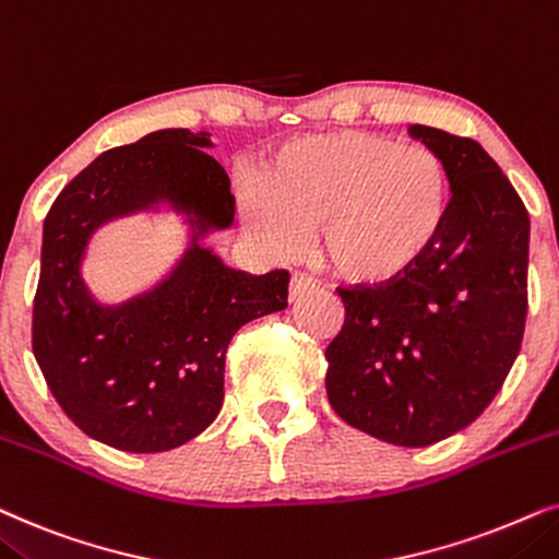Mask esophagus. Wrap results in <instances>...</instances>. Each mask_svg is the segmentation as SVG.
Instances as JSON below:
<instances>
[{
    "mask_svg": "<svg viewBox=\"0 0 559 559\" xmlns=\"http://www.w3.org/2000/svg\"><path fill=\"white\" fill-rule=\"evenodd\" d=\"M314 288H317V284H314V281L309 278V275H304V273H294V275H292V286H288V299H292V301L301 299L304 294L314 292Z\"/></svg>",
    "mask_w": 559,
    "mask_h": 559,
    "instance_id": "1",
    "label": "esophagus"
}]
</instances>
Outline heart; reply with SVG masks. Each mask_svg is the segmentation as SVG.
<instances>
[{"label":"heart","instance_id":"b5f03b06","mask_svg":"<svg viewBox=\"0 0 559 559\" xmlns=\"http://www.w3.org/2000/svg\"><path fill=\"white\" fill-rule=\"evenodd\" d=\"M452 183L427 145H401L362 130L281 145L263 181L242 191L245 225L275 255H296L309 233L347 284H389L419 265L444 233Z\"/></svg>","mask_w":559,"mask_h":559}]
</instances>
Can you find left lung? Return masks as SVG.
<instances>
[{"instance_id":"left-lung-1","label":"left lung","mask_w":559,"mask_h":559,"mask_svg":"<svg viewBox=\"0 0 559 559\" xmlns=\"http://www.w3.org/2000/svg\"><path fill=\"white\" fill-rule=\"evenodd\" d=\"M452 183L444 233L381 286L337 288L345 324L326 347V396L349 427L427 448L478 419L522 349L530 214L471 138L412 124Z\"/></svg>"}]
</instances>
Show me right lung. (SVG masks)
<instances>
[{"instance_id": "obj_1", "label": "right lung", "mask_w": 559, "mask_h": 559, "mask_svg": "<svg viewBox=\"0 0 559 559\" xmlns=\"http://www.w3.org/2000/svg\"><path fill=\"white\" fill-rule=\"evenodd\" d=\"M204 147L210 132L158 130L88 163L43 225L33 353L66 416L96 442L166 452L217 419L225 355L242 324L288 307V271H235L204 248L233 227L229 176ZM168 205L190 225V248L151 293L99 305L80 263L102 224Z\"/></svg>"}]
</instances>
